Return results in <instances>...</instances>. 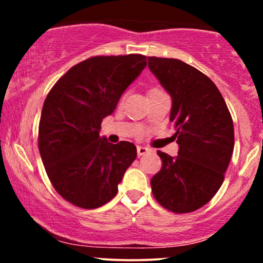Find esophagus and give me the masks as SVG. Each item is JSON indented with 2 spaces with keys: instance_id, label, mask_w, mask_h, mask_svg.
<instances>
[{
  "instance_id": "1",
  "label": "esophagus",
  "mask_w": 263,
  "mask_h": 263,
  "mask_svg": "<svg viewBox=\"0 0 263 263\" xmlns=\"http://www.w3.org/2000/svg\"><path fill=\"white\" fill-rule=\"evenodd\" d=\"M148 148H147V147H141V146H138L137 147V156L138 157H141V156H144L146 155V153H148Z\"/></svg>"
}]
</instances>
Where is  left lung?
<instances>
[{"instance_id": "8db88e82", "label": "left lung", "mask_w": 263, "mask_h": 263, "mask_svg": "<svg viewBox=\"0 0 263 263\" xmlns=\"http://www.w3.org/2000/svg\"><path fill=\"white\" fill-rule=\"evenodd\" d=\"M148 68L170 92V121L177 157L158 151L162 168L151 179L156 200L177 214L209 203L220 189L234 152V123L215 84L179 59L148 57Z\"/></svg>"}]
</instances>
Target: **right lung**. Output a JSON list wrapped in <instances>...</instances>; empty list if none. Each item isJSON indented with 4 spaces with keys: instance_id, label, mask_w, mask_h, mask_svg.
<instances>
[{
    "instance_id": "right-lung-1",
    "label": "right lung",
    "mask_w": 263,
    "mask_h": 263,
    "mask_svg": "<svg viewBox=\"0 0 263 263\" xmlns=\"http://www.w3.org/2000/svg\"><path fill=\"white\" fill-rule=\"evenodd\" d=\"M146 65L141 54L91 57L69 69L48 92L39 153L54 189L75 206L96 209L108 203L136 159L134 143L111 144L99 131Z\"/></svg>"
}]
</instances>
